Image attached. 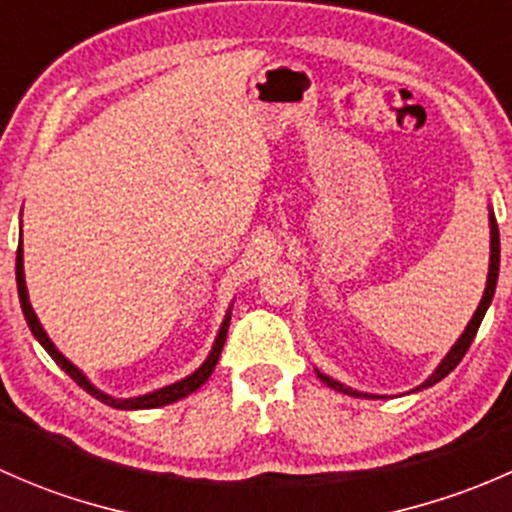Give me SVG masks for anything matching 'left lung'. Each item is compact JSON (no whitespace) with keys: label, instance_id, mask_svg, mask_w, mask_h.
Wrapping results in <instances>:
<instances>
[{"label":"left lung","instance_id":"obj_1","mask_svg":"<svg viewBox=\"0 0 512 512\" xmlns=\"http://www.w3.org/2000/svg\"><path fill=\"white\" fill-rule=\"evenodd\" d=\"M488 218H490V265H488V282H485L483 299H480V304H478L476 314H473V317H471V322H468V327L463 329V334H461V337H458V342L453 344V347H451V352H448L446 356H443V361H441V364L436 366V371H433V374L428 376V379L423 381L421 386H416L414 391L428 389V386L438 384V381H441L443 376H448V374H451L453 369H456L458 361H461L463 356H466L468 347H471V342H473V339H476V332H478L480 322H483L485 312H488L490 302H493L495 285H498V270H500V235H498V223H495L493 210H490ZM317 376H319V379L324 381V384L332 386L334 391H342V394H347V396H356V399H359V396H364V399H379V396H374V394H364V391L349 389V386H344V384H339V381L329 379V376H327V374H322V371H317Z\"/></svg>","mask_w":512,"mask_h":512}]
</instances>
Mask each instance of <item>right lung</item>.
Returning <instances> with one entry per match:
<instances>
[{
  "instance_id": "obj_1",
  "label": "right lung",
  "mask_w": 512,
  "mask_h": 512,
  "mask_svg": "<svg viewBox=\"0 0 512 512\" xmlns=\"http://www.w3.org/2000/svg\"><path fill=\"white\" fill-rule=\"evenodd\" d=\"M17 289H19V302H22L24 319H27V324H29V329H32V334L36 337V342H39L41 347H44L46 352H49L51 359H54L56 364H59L61 369H64L66 374H69L71 379H74L76 384H79L81 389L86 391V394H91V396H94V399L101 401V404L113 406V409H123V411L158 409V406L173 404V401L185 399V396L193 394L195 389H200V386H203L205 381L210 379V374H213L215 364H218L220 352H223V344H225V337H227V327H230V312H227L225 319H223V324H220V332H218V337H215V344H213V349H210L208 359H205L203 366H200V369H195L190 376H185V379L175 381V384L163 386V389L151 391V394L133 396V399H113V396L103 394L101 389H96V386L91 384L89 379H86L84 371H79V366L71 364V361L66 359V356L61 354L59 349L54 347V342H51V339H49V334L44 332V327H41V322H39V319H36V314H34V309H32V302H29L27 280H24V250H22V237H19V247H17ZM230 309H232V307H230Z\"/></svg>"
}]
</instances>
